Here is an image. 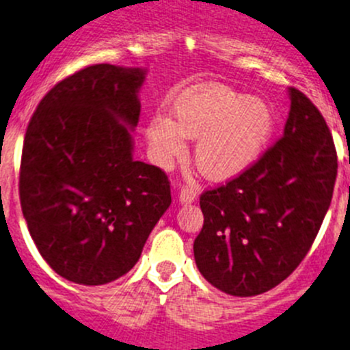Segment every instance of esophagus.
Segmentation results:
<instances>
[{"instance_id": "1", "label": "esophagus", "mask_w": 350, "mask_h": 350, "mask_svg": "<svg viewBox=\"0 0 350 350\" xmlns=\"http://www.w3.org/2000/svg\"><path fill=\"white\" fill-rule=\"evenodd\" d=\"M198 198L196 185H184L180 189V203H192Z\"/></svg>"}]
</instances>
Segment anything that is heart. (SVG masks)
<instances>
[{"label":"heart","mask_w":350,"mask_h":350,"mask_svg":"<svg viewBox=\"0 0 350 350\" xmlns=\"http://www.w3.org/2000/svg\"><path fill=\"white\" fill-rule=\"evenodd\" d=\"M274 111L262 98L222 85L184 90L172 102V118L158 112L147 123L154 161L170 166L184 158L185 139H198L194 161L211 180H227L252 166L274 131Z\"/></svg>","instance_id":"1"}]
</instances>
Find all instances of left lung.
<instances>
[{
  "label": "left lung",
  "instance_id": "1",
  "mask_svg": "<svg viewBox=\"0 0 350 350\" xmlns=\"http://www.w3.org/2000/svg\"><path fill=\"white\" fill-rule=\"evenodd\" d=\"M284 133L258 161L201 194L194 258L204 280L234 297L284 281L306 258L332 203L336 150L319 109L290 88Z\"/></svg>",
  "mask_w": 350,
  "mask_h": 350
}]
</instances>
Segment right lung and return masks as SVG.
<instances>
[{"mask_svg": "<svg viewBox=\"0 0 350 350\" xmlns=\"http://www.w3.org/2000/svg\"><path fill=\"white\" fill-rule=\"evenodd\" d=\"M144 75L85 67L41 98L25 130L22 213L44 262L72 283L126 274L172 203L166 173L131 156Z\"/></svg>", "mask_w": 350, "mask_h": 350, "instance_id": "add662e5", "label": "right lung"}]
</instances>
